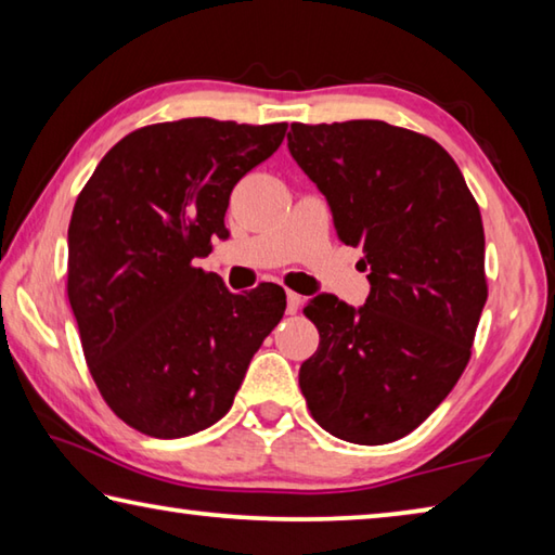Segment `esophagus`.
Masks as SVG:
<instances>
[{"mask_svg": "<svg viewBox=\"0 0 555 555\" xmlns=\"http://www.w3.org/2000/svg\"><path fill=\"white\" fill-rule=\"evenodd\" d=\"M300 300L304 298H300L296 291H286V313L288 315H296L300 311Z\"/></svg>", "mask_w": 555, "mask_h": 555, "instance_id": "34e87169", "label": "esophagus"}]
</instances>
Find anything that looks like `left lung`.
Masks as SVG:
<instances>
[{"label": "left lung", "instance_id": "obj_1", "mask_svg": "<svg viewBox=\"0 0 555 555\" xmlns=\"http://www.w3.org/2000/svg\"><path fill=\"white\" fill-rule=\"evenodd\" d=\"M288 152L370 271L364 306L315 296L304 308L321 345L300 364V391L327 434L391 443L424 424L469 360L487 300L480 208L443 146L387 121L291 125Z\"/></svg>", "mask_w": 555, "mask_h": 555}]
</instances>
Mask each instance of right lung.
Masks as SVG:
<instances>
[{
  "mask_svg": "<svg viewBox=\"0 0 555 555\" xmlns=\"http://www.w3.org/2000/svg\"><path fill=\"white\" fill-rule=\"evenodd\" d=\"M286 125L193 117L131 131L75 201L68 300L102 399L127 426L183 438L230 411L286 308L281 286L230 294L193 267L224 237L230 193Z\"/></svg>",
  "mask_w": 555,
  "mask_h": 555,
  "instance_id": "add662e5",
  "label": "right lung"
}]
</instances>
